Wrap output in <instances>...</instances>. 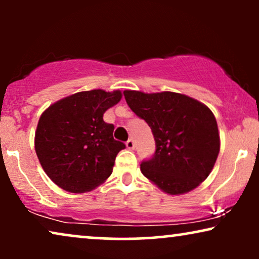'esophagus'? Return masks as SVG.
<instances>
[{"label":"esophagus","mask_w":259,"mask_h":259,"mask_svg":"<svg viewBox=\"0 0 259 259\" xmlns=\"http://www.w3.org/2000/svg\"><path fill=\"white\" fill-rule=\"evenodd\" d=\"M126 146H127V148H128V150H133V148H134V141L132 139H128L126 141Z\"/></svg>","instance_id":"1"}]
</instances>
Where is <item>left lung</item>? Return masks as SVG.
Listing matches in <instances>:
<instances>
[{
    "label": "left lung",
    "mask_w": 259,
    "mask_h": 259,
    "mask_svg": "<svg viewBox=\"0 0 259 259\" xmlns=\"http://www.w3.org/2000/svg\"><path fill=\"white\" fill-rule=\"evenodd\" d=\"M127 105L151 127L152 158L143 160V175L168 194L196 189L210 175L221 141L211 109L187 95L125 91Z\"/></svg>",
    "instance_id": "1"
}]
</instances>
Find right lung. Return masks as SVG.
<instances>
[{
  "instance_id": "1",
  "label": "right lung",
  "mask_w": 259,
  "mask_h": 259,
  "mask_svg": "<svg viewBox=\"0 0 259 259\" xmlns=\"http://www.w3.org/2000/svg\"><path fill=\"white\" fill-rule=\"evenodd\" d=\"M121 92L93 90L61 99L46 109L35 133V151L47 176L61 189L83 193L111 176L125 144L113 138L104 113Z\"/></svg>"
}]
</instances>
